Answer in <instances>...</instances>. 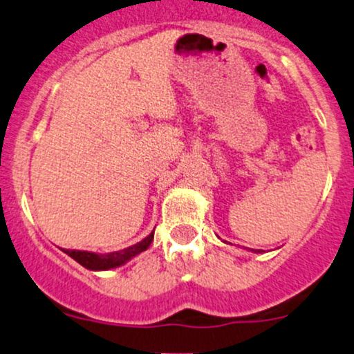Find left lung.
<instances>
[{
  "instance_id": "1",
  "label": "left lung",
  "mask_w": 354,
  "mask_h": 354,
  "mask_svg": "<svg viewBox=\"0 0 354 354\" xmlns=\"http://www.w3.org/2000/svg\"><path fill=\"white\" fill-rule=\"evenodd\" d=\"M252 252H255V250H252ZM259 253H260V252H259Z\"/></svg>"
}]
</instances>
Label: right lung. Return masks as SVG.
<instances>
[{
  "instance_id": "1",
  "label": "right lung",
  "mask_w": 354,
  "mask_h": 354,
  "mask_svg": "<svg viewBox=\"0 0 354 354\" xmlns=\"http://www.w3.org/2000/svg\"><path fill=\"white\" fill-rule=\"evenodd\" d=\"M152 240H153V232H151V235L145 236L144 240H140L139 243L132 245V247H127L119 252L94 253V252H86V250H66V248H61V250L87 270H93V272H106V270L122 267V265H126L129 260H132L134 257L140 255V253L145 252L149 247H151Z\"/></svg>"
}]
</instances>
